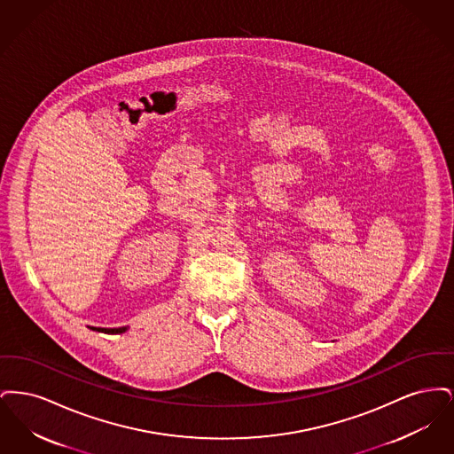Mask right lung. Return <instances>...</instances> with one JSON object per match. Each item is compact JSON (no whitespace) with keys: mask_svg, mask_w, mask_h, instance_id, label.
<instances>
[{"mask_svg":"<svg viewBox=\"0 0 454 454\" xmlns=\"http://www.w3.org/2000/svg\"><path fill=\"white\" fill-rule=\"evenodd\" d=\"M91 330L104 332V333H124L128 330V326H121V328H97V326H91Z\"/></svg>","mask_w":454,"mask_h":454,"instance_id":"obj_1","label":"right lung"}]
</instances>
